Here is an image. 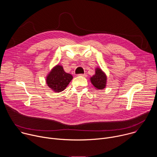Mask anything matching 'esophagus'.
Returning a JSON list of instances; mask_svg holds the SVG:
<instances>
[{
  "label": "esophagus",
  "mask_w": 157,
  "mask_h": 157,
  "mask_svg": "<svg viewBox=\"0 0 157 157\" xmlns=\"http://www.w3.org/2000/svg\"><path fill=\"white\" fill-rule=\"evenodd\" d=\"M78 76H82V77H86L87 76V75L86 74H79V75H78Z\"/></svg>",
  "instance_id": "esophagus-1"
}]
</instances>
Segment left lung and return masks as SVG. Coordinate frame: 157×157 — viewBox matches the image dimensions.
<instances>
[{"label":"left lung","instance_id":"obj_1","mask_svg":"<svg viewBox=\"0 0 157 157\" xmlns=\"http://www.w3.org/2000/svg\"><path fill=\"white\" fill-rule=\"evenodd\" d=\"M91 81L96 89L101 90L106 86L107 76L101 69L97 68L96 69L95 75L91 78Z\"/></svg>","mask_w":157,"mask_h":157}]
</instances>
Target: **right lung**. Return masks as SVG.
Returning a JSON list of instances; mask_svg holds the SVG:
<instances>
[{"label": "right lung", "mask_w": 157, "mask_h": 157, "mask_svg": "<svg viewBox=\"0 0 157 157\" xmlns=\"http://www.w3.org/2000/svg\"><path fill=\"white\" fill-rule=\"evenodd\" d=\"M72 79V75L66 73L63 66L58 64L48 75L46 80L48 86L51 89L56 93H60L64 91Z\"/></svg>", "instance_id": "obj_1"}]
</instances>
